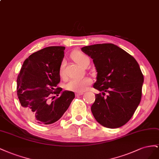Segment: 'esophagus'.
<instances>
[{
	"label": "esophagus",
	"mask_w": 159,
	"mask_h": 159,
	"mask_svg": "<svg viewBox=\"0 0 159 159\" xmlns=\"http://www.w3.org/2000/svg\"><path fill=\"white\" fill-rule=\"evenodd\" d=\"M83 92H80V93H76V96H80V95H82V94H83Z\"/></svg>",
	"instance_id": "1"
}]
</instances>
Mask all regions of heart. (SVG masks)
I'll list each match as a JSON object with an SVG mask.
<instances>
[{
	"label": "heart",
	"instance_id": "b5f03b06",
	"mask_svg": "<svg viewBox=\"0 0 159 159\" xmlns=\"http://www.w3.org/2000/svg\"><path fill=\"white\" fill-rule=\"evenodd\" d=\"M75 61L79 64L80 66L84 67L86 65L89 63V58L84 54L82 53H75L72 56ZM59 75L62 78L65 77V63L64 61L61 62L59 67ZM91 79L89 77H84V78L79 79H72L68 81L66 84V88L71 91L74 92H83L87 88L88 86L91 83Z\"/></svg>",
	"mask_w": 159,
	"mask_h": 159
}]
</instances>
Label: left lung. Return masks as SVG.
I'll return each mask as SVG.
<instances>
[{"label":"left lung","mask_w":159,"mask_h":159,"mask_svg":"<svg viewBox=\"0 0 159 159\" xmlns=\"http://www.w3.org/2000/svg\"><path fill=\"white\" fill-rule=\"evenodd\" d=\"M82 51L93 60L97 72L94 89L108 93L95 95L94 119L110 129L120 127L133 116L142 97L144 77L135 58L111 43L86 46Z\"/></svg>","instance_id":"1"}]
</instances>
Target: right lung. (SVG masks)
Segmentation results:
<instances>
[{"label":"right lung","mask_w":159,"mask_h":159,"mask_svg":"<svg viewBox=\"0 0 159 159\" xmlns=\"http://www.w3.org/2000/svg\"><path fill=\"white\" fill-rule=\"evenodd\" d=\"M65 49L46 47L32 54L23 62L17 77V96L31 121L42 125L57 122L75 97L72 91L62 92L61 88L53 90L61 80L59 67ZM53 93L58 97H51Z\"/></svg>","instance_id":"add662e5"}]
</instances>
